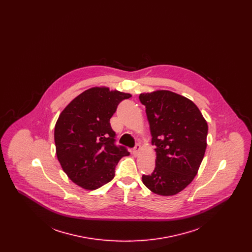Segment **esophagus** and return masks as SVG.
I'll list each match as a JSON object with an SVG mask.
<instances>
[{
	"instance_id": "obj_1",
	"label": "esophagus",
	"mask_w": 252,
	"mask_h": 252,
	"mask_svg": "<svg viewBox=\"0 0 252 252\" xmlns=\"http://www.w3.org/2000/svg\"><path fill=\"white\" fill-rule=\"evenodd\" d=\"M140 152H141V145L140 144H137L135 146V148L133 149V155L134 156H139L140 155Z\"/></svg>"
}]
</instances>
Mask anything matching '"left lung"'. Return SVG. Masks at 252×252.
I'll return each instance as SVG.
<instances>
[{"label": "left lung", "instance_id": "1", "mask_svg": "<svg viewBox=\"0 0 252 252\" xmlns=\"http://www.w3.org/2000/svg\"><path fill=\"white\" fill-rule=\"evenodd\" d=\"M139 99L145 106L152 144L156 145L155 170L143 176V183L157 194H177L200 167L207 147V121L192 100L170 91L144 93Z\"/></svg>", "mask_w": 252, "mask_h": 252}]
</instances>
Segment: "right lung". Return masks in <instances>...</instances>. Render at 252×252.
I'll return each instance as SVG.
<instances>
[{"instance_id": "add662e5", "label": "right lung", "mask_w": 252, "mask_h": 252, "mask_svg": "<svg viewBox=\"0 0 252 252\" xmlns=\"http://www.w3.org/2000/svg\"><path fill=\"white\" fill-rule=\"evenodd\" d=\"M130 94L108 87H94L76 96L56 123L55 144L60 165L73 183L88 191L107 184L129 152L114 144L109 120L118 104Z\"/></svg>"}]
</instances>
